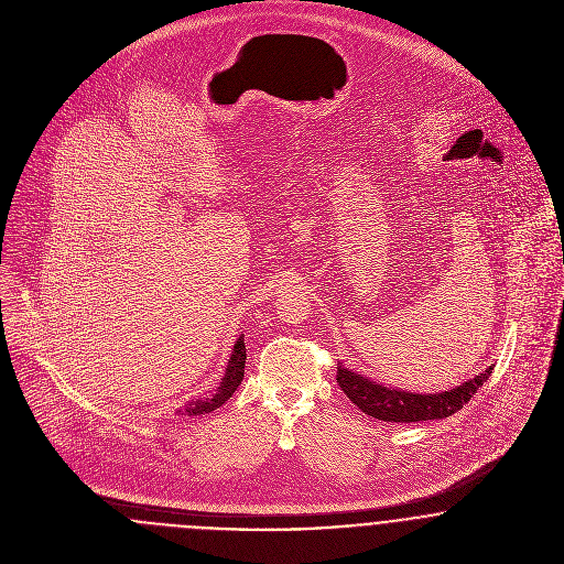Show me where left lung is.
<instances>
[{"instance_id": "obj_1", "label": "left lung", "mask_w": 564, "mask_h": 564, "mask_svg": "<svg viewBox=\"0 0 564 564\" xmlns=\"http://www.w3.org/2000/svg\"><path fill=\"white\" fill-rule=\"evenodd\" d=\"M490 373H492V367H488L480 376H476L474 380L452 391L434 393V395L430 393L416 395V393H405V391L376 384L369 378H362L338 362L336 382L340 391L365 414L380 421H391V423H414V421L452 416L478 393V389L488 380Z\"/></svg>"}]
</instances>
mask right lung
Segmentation results:
<instances>
[{"mask_svg": "<svg viewBox=\"0 0 564 564\" xmlns=\"http://www.w3.org/2000/svg\"><path fill=\"white\" fill-rule=\"evenodd\" d=\"M245 343H242V336L235 343V351H232V358L228 362V369H226V376L221 380V387L217 393H213L210 398H204V400H193V402L186 403L180 412L182 414H188V416H199V414H206V412H213L217 410L219 405L228 402L232 398V393L239 389V384L242 382V373H245Z\"/></svg>", "mask_w": 564, "mask_h": 564, "instance_id": "right-lung-1", "label": "right lung"}]
</instances>
